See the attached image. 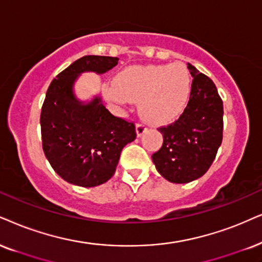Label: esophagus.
Wrapping results in <instances>:
<instances>
[{
    "label": "esophagus",
    "instance_id": "esophagus-1",
    "mask_svg": "<svg viewBox=\"0 0 262 262\" xmlns=\"http://www.w3.org/2000/svg\"><path fill=\"white\" fill-rule=\"evenodd\" d=\"M147 130V125L144 124V123H138L137 124V134L138 137H141V135H144L145 132Z\"/></svg>",
    "mask_w": 262,
    "mask_h": 262
}]
</instances>
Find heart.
<instances>
[{
  "label": "heart",
  "instance_id": "b5f03b06",
  "mask_svg": "<svg viewBox=\"0 0 262 262\" xmlns=\"http://www.w3.org/2000/svg\"><path fill=\"white\" fill-rule=\"evenodd\" d=\"M192 77L183 62L128 66L118 72L114 84L104 85L107 100L124 104L139 101L145 120L169 124L178 120L190 100Z\"/></svg>",
  "mask_w": 262,
  "mask_h": 262
}]
</instances>
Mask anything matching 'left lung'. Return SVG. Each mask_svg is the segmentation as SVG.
<instances>
[{"mask_svg": "<svg viewBox=\"0 0 262 262\" xmlns=\"http://www.w3.org/2000/svg\"><path fill=\"white\" fill-rule=\"evenodd\" d=\"M190 100L183 115L158 130L163 145L152 155L158 173L175 184H186L207 173L223 141L224 105L214 82L188 64Z\"/></svg>", "mask_w": 262, "mask_h": 262, "instance_id": "left-lung-1", "label": "left lung"}]
</instances>
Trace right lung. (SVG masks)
<instances>
[{
	"mask_svg": "<svg viewBox=\"0 0 262 262\" xmlns=\"http://www.w3.org/2000/svg\"><path fill=\"white\" fill-rule=\"evenodd\" d=\"M118 58L85 55L62 70L49 84L41 111L42 147L64 180L82 187L106 183L115 174L121 151L137 138L134 122L116 117L100 98L82 105L72 84L81 72L104 74Z\"/></svg>",
	"mask_w": 262,
	"mask_h": 262,
	"instance_id": "add662e5",
	"label": "right lung"
}]
</instances>
